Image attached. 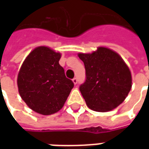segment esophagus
I'll list each match as a JSON object with an SVG mask.
<instances>
[{
    "instance_id": "esophagus-1",
    "label": "esophagus",
    "mask_w": 149,
    "mask_h": 149,
    "mask_svg": "<svg viewBox=\"0 0 149 149\" xmlns=\"http://www.w3.org/2000/svg\"><path fill=\"white\" fill-rule=\"evenodd\" d=\"M72 82L74 83V84H77V77L73 78V79H72Z\"/></svg>"
}]
</instances>
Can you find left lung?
Instances as JSON below:
<instances>
[{
    "mask_svg": "<svg viewBox=\"0 0 149 149\" xmlns=\"http://www.w3.org/2000/svg\"><path fill=\"white\" fill-rule=\"evenodd\" d=\"M84 62L85 81L80 86L88 107L97 112L114 109L132 88L131 72L118 53L99 47L92 53H79Z\"/></svg>",
    "mask_w": 149,
    "mask_h": 149,
    "instance_id": "left-lung-1",
    "label": "left lung"
}]
</instances>
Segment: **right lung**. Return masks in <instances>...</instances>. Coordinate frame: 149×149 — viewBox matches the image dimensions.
<instances>
[{"label":"right lung","mask_w":149,"mask_h":149,"mask_svg":"<svg viewBox=\"0 0 149 149\" xmlns=\"http://www.w3.org/2000/svg\"><path fill=\"white\" fill-rule=\"evenodd\" d=\"M61 53L40 46L29 54L17 77L19 93L34 112L51 115L64 106L73 82L59 64Z\"/></svg>","instance_id":"1"}]
</instances>
